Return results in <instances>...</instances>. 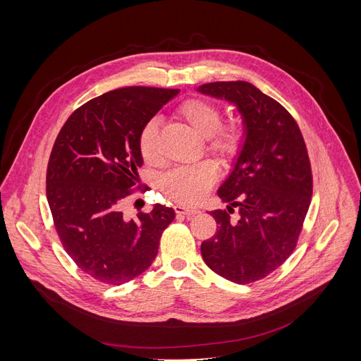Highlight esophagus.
Masks as SVG:
<instances>
[{
  "label": "esophagus",
  "mask_w": 361,
  "mask_h": 361,
  "mask_svg": "<svg viewBox=\"0 0 361 361\" xmlns=\"http://www.w3.org/2000/svg\"><path fill=\"white\" fill-rule=\"evenodd\" d=\"M174 211H176V214H178V215H196V214H199L200 211L197 209V207H190V206H183V204H176L174 206Z\"/></svg>",
  "instance_id": "1"
}]
</instances>
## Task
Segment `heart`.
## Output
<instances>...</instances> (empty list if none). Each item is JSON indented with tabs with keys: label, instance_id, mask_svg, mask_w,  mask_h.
I'll list each match as a JSON object with an SVG mask.
<instances>
[{
	"label": "heart",
	"instance_id": "b5f03b06",
	"mask_svg": "<svg viewBox=\"0 0 361 361\" xmlns=\"http://www.w3.org/2000/svg\"><path fill=\"white\" fill-rule=\"evenodd\" d=\"M178 117L197 136L206 139L207 149L222 161L233 158L241 143V130L237 126L221 127V111L212 102L204 99H188L177 109ZM159 123L149 120L139 135V152L145 162L157 161V140ZM218 176V168L212 161H202L171 169L161 177L159 188L173 200L193 204L203 199Z\"/></svg>",
	"mask_w": 361,
	"mask_h": 361
}]
</instances>
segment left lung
Returning <instances> with one entry per match:
<instances>
[{"instance_id":"8db88e82","label":"left lung","mask_w":361,"mask_h":361,"mask_svg":"<svg viewBox=\"0 0 361 361\" xmlns=\"http://www.w3.org/2000/svg\"><path fill=\"white\" fill-rule=\"evenodd\" d=\"M234 105L243 139L230 174L218 188L239 209L233 221L212 211L216 233L200 245L204 263L222 278L249 283L268 276L295 247L312 199V169L290 112L249 82H214L196 89Z\"/></svg>"}]
</instances>
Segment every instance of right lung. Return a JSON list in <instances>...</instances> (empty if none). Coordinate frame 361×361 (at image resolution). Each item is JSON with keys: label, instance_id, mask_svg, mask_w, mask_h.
<instances>
[{"label": "right lung", "instance_id": "obj_1", "mask_svg": "<svg viewBox=\"0 0 361 361\" xmlns=\"http://www.w3.org/2000/svg\"><path fill=\"white\" fill-rule=\"evenodd\" d=\"M178 93L143 86L106 92L75 109L56 136L47 171L55 230L74 263L101 282L121 286L143 274L176 218L162 204L127 218L121 204L143 165V126Z\"/></svg>", "mask_w": 361, "mask_h": 361}]
</instances>
